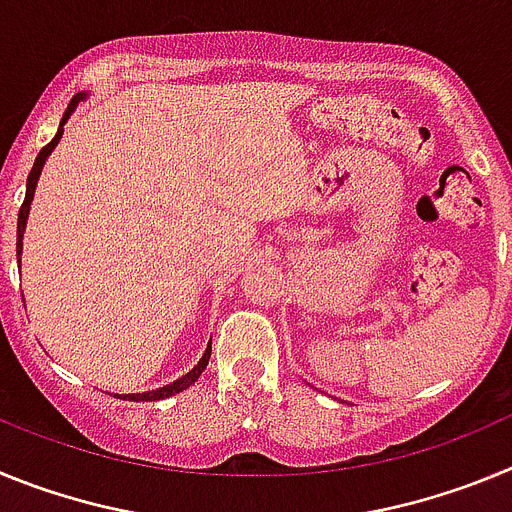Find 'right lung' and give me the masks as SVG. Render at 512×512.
Masks as SVG:
<instances>
[{
  "mask_svg": "<svg viewBox=\"0 0 512 512\" xmlns=\"http://www.w3.org/2000/svg\"><path fill=\"white\" fill-rule=\"evenodd\" d=\"M79 99H84V94H76V97L71 99V104H69V107H66V112H63V120H61V125H58V133H56V138H53L51 143H48V146H45L43 151L38 153V158H35V164H33V171H30V176H27V192H25V202H22V207H20V215H17V253H20V248H22V230H25L27 212H30V202H33L35 184H38V176H40V171H43L45 158H48V153H51L53 148H56V143H58V140H61V135H63V122L69 120V115H71V112H74V107H76V102H79ZM210 351H212V346H207V351H205V356H202V359H200V364L194 366V369H192V372H189V374H184L182 379H176V382L166 384V387H161V390L143 392V395H122V400H135V402H143V400H146V402H151V400H164V397H171V395H176V392L187 390L189 384H194V382H197V379H200V374L205 372L207 361H210Z\"/></svg>",
  "mask_w": 512,
  "mask_h": 512,
  "instance_id": "obj_1",
  "label": "right lung"
}]
</instances>
